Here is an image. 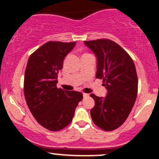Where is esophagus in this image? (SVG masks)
Masks as SVG:
<instances>
[{"label": "esophagus", "instance_id": "obj_1", "mask_svg": "<svg viewBox=\"0 0 159 159\" xmlns=\"http://www.w3.org/2000/svg\"><path fill=\"white\" fill-rule=\"evenodd\" d=\"M83 96L84 98H87V97H89V96H90V94H88V93H83Z\"/></svg>", "mask_w": 159, "mask_h": 159}]
</instances>
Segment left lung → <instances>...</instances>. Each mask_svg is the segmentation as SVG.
<instances>
[{"mask_svg": "<svg viewBox=\"0 0 159 159\" xmlns=\"http://www.w3.org/2000/svg\"><path fill=\"white\" fill-rule=\"evenodd\" d=\"M96 57V78L103 80L105 98L94 94L90 110L93 121L105 131L119 128L130 114L138 94V76L134 62L124 49L110 39L84 42Z\"/></svg>", "mask_w": 159, "mask_h": 159, "instance_id": "1", "label": "left lung"}]
</instances>
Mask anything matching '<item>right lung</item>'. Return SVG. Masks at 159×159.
Segmentation results:
<instances>
[{"label":"right lung","instance_id":"obj_1","mask_svg":"<svg viewBox=\"0 0 159 159\" xmlns=\"http://www.w3.org/2000/svg\"><path fill=\"white\" fill-rule=\"evenodd\" d=\"M76 43L48 42L29 57L25 73L24 93L33 116L42 126L59 131L72 120L81 93L57 88L63 60Z\"/></svg>","mask_w":159,"mask_h":159}]
</instances>
